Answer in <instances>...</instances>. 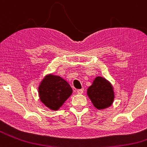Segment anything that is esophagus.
<instances>
[{
	"mask_svg": "<svg viewBox=\"0 0 147 147\" xmlns=\"http://www.w3.org/2000/svg\"><path fill=\"white\" fill-rule=\"evenodd\" d=\"M83 92H84V89H83V88L77 90V93H79V94H82V93H83Z\"/></svg>",
	"mask_w": 147,
	"mask_h": 147,
	"instance_id": "obj_1",
	"label": "esophagus"
}]
</instances>
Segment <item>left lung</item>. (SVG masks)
I'll return each mask as SVG.
<instances>
[{
    "label": "left lung",
    "instance_id": "obj_1",
    "mask_svg": "<svg viewBox=\"0 0 147 147\" xmlns=\"http://www.w3.org/2000/svg\"><path fill=\"white\" fill-rule=\"evenodd\" d=\"M88 96L94 107L98 110L105 109L112 105L114 93L112 86L102 77L98 76L88 89Z\"/></svg>",
    "mask_w": 147,
    "mask_h": 147
}]
</instances>
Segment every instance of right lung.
Listing matches in <instances>:
<instances>
[{"mask_svg": "<svg viewBox=\"0 0 147 147\" xmlns=\"http://www.w3.org/2000/svg\"><path fill=\"white\" fill-rule=\"evenodd\" d=\"M38 90L41 102L54 110H58L73 92L71 87L65 80L54 75L44 78Z\"/></svg>", "mask_w": 147, "mask_h": 147, "instance_id": "right-lung-1", "label": "right lung"}]
</instances>
